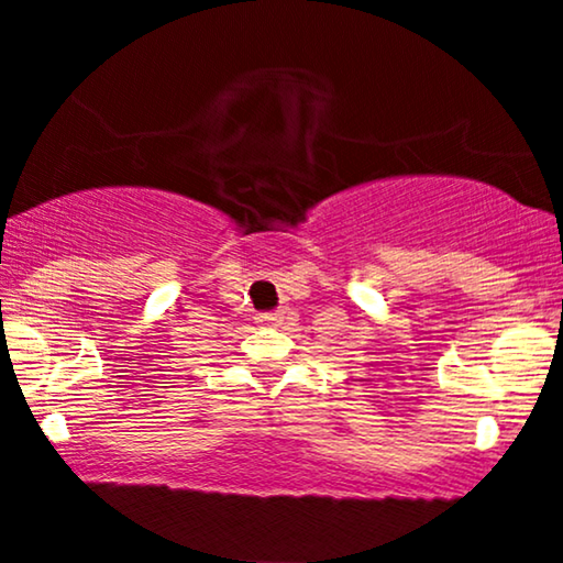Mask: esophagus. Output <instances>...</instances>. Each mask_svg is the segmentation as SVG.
I'll return each mask as SVG.
<instances>
[{"instance_id": "1", "label": "esophagus", "mask_w": 563, "mask_h": 563, "mask_svg": "<svg viewBox=\"0 0 563 563\" xmlns=\"http://www.w3.org/2000/svg\"><path fill=\"white\" fill-rule=\"evenodd\" d=\"M283 317L277 314V311H267V314H262L260 317V322H264V324H275V322H280Z\"/></svg>"}]
</instances>
